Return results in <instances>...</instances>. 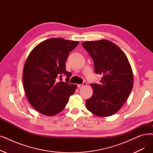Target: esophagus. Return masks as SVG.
Here are the masks:
<instances>
[{
	"label": "esophagus",
	"instance_id": "34e87169",
	"mask_svg": "<svg viewBox=\"0 0 153 153\" xmlns=\"http://www.w3.org/2000/svg\"><path fill=\"white\" fill-rule=\"evenodd\" d=\"M86 84H87V83H86V82L84 81V82H83V83L81 84H78V85H77V87H78L79 88H81L84 87V86L86 85Z\"/></svg>",
	"mask_w": 153,
	"mask_h": 153
}]
</instances>
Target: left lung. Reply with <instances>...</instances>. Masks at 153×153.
<instances>
[{
	"mask_svg": "<svg viewBox=\"0 0 153 153\" xmlns=\"http://www.w3.org/2000/svg\"><path fill=\"white\" fill-rule=\"evenodd\" d=\"M94 62V72L102 77L100 84H91L92 97L87 109L101 117L113 115L127 100L133 86V74L128 59L117 45L107 40L82 44Z\"/></svg>",
	"mask_w": 153,
	"mask_h": 153,
	"instance_id": "left-lung-1",
	"label": "left lung"
}]
</instances>
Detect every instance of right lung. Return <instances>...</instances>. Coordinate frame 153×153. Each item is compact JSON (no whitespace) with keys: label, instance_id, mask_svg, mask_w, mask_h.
<instances>
[{"label":"right lung","instance_id":"add662e5","mask_svg":"<svg viewBox=\"0 0 153 153\" xmlns=\"http://www.w3.org/2000/svg\"><path fill=\"white\" fill-rule=\"evenodd\" d=\"M79 43L51 38L29 54L24 69V88L30 104L41 113L54 116L60 112L74 93L77 85L69 84L71 73L66 71L65 63ZM62 75L66 76L65 83L58 82Z\"/></svg>","mask_w":153,"mask_h":153}]
</instances>
